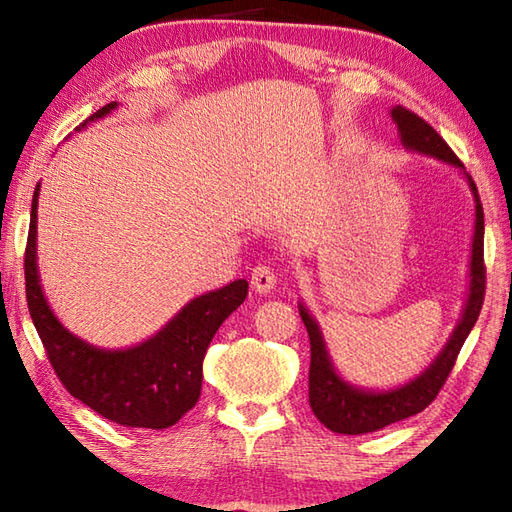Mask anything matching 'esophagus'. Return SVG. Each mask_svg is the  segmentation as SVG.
<instances>
[{
  "mask_svg": "<svg viewBox=\"0 0 512 512\" xmlns=\"http://www.w3.org/2000/svg\"><path fill=\"white\" fill-rule=\"evenodd\" d=\"M275 284H277V277L273 273V268L266 264L255 266L253 273H250V286H253L259 295H268V292L275 288Z\"/></svg>",
  "mask_w": 512,
  "mask_h": 512,
  "instance_id": "obj_1",
  "label": "esophagus"
}]
</instances>
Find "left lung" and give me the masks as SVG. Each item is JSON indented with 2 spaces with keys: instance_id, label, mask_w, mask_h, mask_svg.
<instances>
[{
  "instance_id": "obj_1",
  "label": "left lung",
  "mask_w": 512,
  "mask_h": 512,
  "mask_svg": "<svg viewBox=\"0 0 512 512\" xmlns=\"http://www.w3.org/2000/svg\"><path fill=\"white\" fill-rule=\"evenodd\" d=\"M389 114L391 121L398 127L402 147L407 151H413V154L436 158L444 162V165L455 167L466 178V182H469V189L475 202L469 290H466V301L458 325H455L449 341L444 343L440 354L436 356V361L416 378H411L409 383L380 391L356 387L352 383H347V380L336 372L317 319L312 317L310 310L303 306V303H299L301 321L306 323V330L310 336V407L321 424H325V427L334 433H345V436H361V433L378 431L387 427V424L416 416L424 407H429L433 398L438 396L442 385L447 383L449 372L455 365V358H458L466 336L471 334L477 317H480L484 303V211L473 178L464 171V165L458 160V156L453 154L451 147L444 143L436 129L427 121H422L418 114H413L400 105L391 107Z\"/></svg>"
}]
</instances>
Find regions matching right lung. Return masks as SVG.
I'll return each mask as SVG.
<instances>
[{"label":"right lung","instance_id":"obj_1","mask_svg":"<svg viewBox=\"0 0 512 512\" xmlns=\"http://www.w3.org/2000/svg\"><path fill=\"white\" fill-rule=\"evenodd\" d=\"M116 105L114 101L101 107L76 132L116 110ZM39 187L37 182L24 257L26 299L54 372L76 400L107 420L143 429L171 427L198 402L204 354L228 314L244 303L248 281L235 279L220 290L191 299L165 328L143 343L125 350L96 347L65 328L43 295L37 268Z\"/></svg>","mask_w":512,"mask_h":512}]
</instances>
